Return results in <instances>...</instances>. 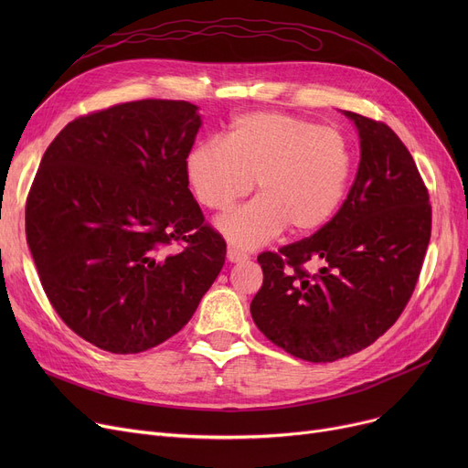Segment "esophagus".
I'll use <instances>...</instances> for the list:
<instances>
[{"label": "esophagus", "mask_w": 468, "mask_h": 468, "mask_svg": "<svg viewBox=\"0 0 468 468\" xmlns=\"http://www.w3.org/2000/svg\"><path fill=\"white\" fill-rule=\"evenodd\" d=\"M250 256L247 254V252H242V250H239V249H235V247H229L228 249V260L229 261H233V263H237V261H247Z\"/></svg>", "instance_id": "1"}]
</instances>
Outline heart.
<instances>
[{
    "instance_id": "heart-1",
    "label": "heart",
    "mask_w": 468,
    "mask_h": 468,
    "mask_svg": "<svg viewBox=\"0 0 468 468\" xmlns=\"http://www.w3.org/2000/svg\"><path fill=\"white\" fill-rule=\"evenodd\" d=\"M353 147L339 129L275 112L231 121L228 138L197 144L186 159L191 189L203 207L228 210L256 180L260 197L218 219L240 249H256L286 228L293 235L321 229L346 199Z\"/></svg>"
}]
</instances>
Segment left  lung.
<instances>
[{
	"label": "left lung",
	"instance_id": "left-lung-1",
	"mask_svg": "<svg viewBox=\"0 0 468 468\" xmlns=\"http://www.w3.org/2000/svg\"><path fill=\"white\" fill-rule=\"evenodd\" d=\"M360 136L347 199L314 235L261 252L250 303L260 332L307 362L355 355L408 305L431 240L429 189L408 147L381 121L346 112ZM322 263L309 274L304 263Z\"/></svg>",
	"mask_w": 468,
	"mask_h": 468
}]
</instances>
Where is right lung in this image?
<instances>
[{"instance_id": "add662e5", "label": "right lung", "mask_w": 468, "mask_h": 468, "mask_svg": "<svg viewBox=\"0 0 468 468\" xmlns=\"http://www.w3.org/2000/svg\"><path fill=\"white\" fill-rule=\"evenodd\" d=\"M197 106L136 101L73 119L47 147L27 239L64 324L115 355L178 334L226 261L189 191Z\"/></svg>"}]
</instances>
